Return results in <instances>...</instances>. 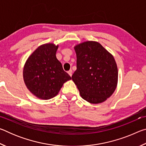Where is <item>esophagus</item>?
<instances>
[{
	"instance_id": "34e87169",
	"label": "esophagus",
	"mask_w": 146,
	"mask_h": 146,
	"mask_svg": "<svg viewBox=\"0 0 146 146\" xmlns=\"http://www.w3.org/2000/svg\"><path fill=\"white\" fill-rule=\"evenodd\" d=\"M72 72H73V71H72V70H70V71H68V73L69 75H70V76H72Z\"/></svg>"
}]
</instances>
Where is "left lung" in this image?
Returning <instances> with one entry per match:
<instances>
[{
  "instance_id": "1",
  "label": "left lung",
  "mask_w": 146,
  "mask_h": 146,
  "mask_svg": "<svg viewBox=\"0 0 146 146\" xmlns=\"http://www.w3.org/2000/svg\"><path fill=\"white\" fill-rule=\"evenodd\" d=\"M76 70L72 80L83 99L91 104L104 102L114 93L118 83V68L113 56L95 41L74 47Z\"/></svg>"
}]
</instances>
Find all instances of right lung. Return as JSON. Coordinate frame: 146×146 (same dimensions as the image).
<instances>
[{"instance_id":"obj_1","label":"right lung","mask_w":146,"mask_h":146,"mask_svg":"<svg viewBox=\"0 0 146 146\" xmlns=\"http://www.w3.org/2000/svg\"><path fill=\"white\" fill-rule=\"evenodd\" d=\"M58 45L38 46L27 59L23 78L28 90L38 98L48 100L58 95L64 83L71 79L56 57Z\"/></svg>"}]
</instances>
